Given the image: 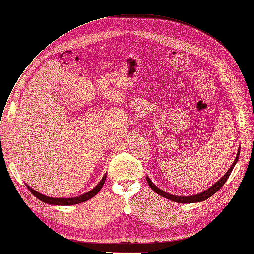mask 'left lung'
Here are the masks:
<instances>
[{
  "label": "left lung",
  "instance_id": "8db88e82",
  "mask_svg": "<svg viewBox=\"0 0 254 254\" xmlns=\"http://www.w3.org/2000/svg\"><path fill=\"white\" fill-rule=\"evenodd\" d=\"M240 151H241V147H239V150H238V153H237V156H235V160H234V162L232 163V165L230 166V168L228 169V171H227L224 176L218 180L216 183H214L213 185L211 186V187H209L208 189H206V190H204V191H202V192H199V193H197V194H193V195H174V194H170V193H168V192H165V191H163L162 189H160L159 187H156L154 184L152 183V181L148 178L147 176H146V180H147V182H148V184H149V186L151 187V189L155 192V193H157V194H160L161 196H163V197H165V198H167V199H170V200H172V202H176V203H182V204H190V203H198V202H203V200H206L207 198H209V197H211L215 192H217L218 190H220L222 187H223V185L224 184L226 183V181L228 180V178L230 177V174H231V172H232V170H233V168H234V166H235V164L238 163V160H239V156H240Z\"/></svg>",
  "mask_w": 254,
  "mask_h": 254
}]
</instances>
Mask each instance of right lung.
<instances>
[{
	"label": "right lung",
	"mask_w": 254,
	"mask_h": 254,
	"mask_svg": "<svg viewBox=\"0 0 254 254\" xmlns=\"http://www.w3.org/2000/svg\"><path fill=\"white\" fill-rule=\"evenodd\" d=\"M106 178H107V173H105L102 180L99 182L98 185L95 186L93 189H91L88 192H86V193H84L82 195H78L75 197H51V196H47V195H44V194L40 193V192L36 191L30 186H28L27 184H26V186H27V188L30 190L31 193L37 198L42 200L43 203H46L49 205H58V206H70V205H76L80 203H84V202H86V200H88V199L92 198L93 196L97 195L99 193V191L102 189Z\"/></svg>",
	"instance_id": "obj_1"
}]
</instances>
